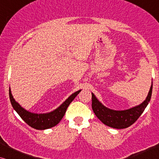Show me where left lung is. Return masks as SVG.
<instances>
[{
  "instance_id": "1",
  "label": "left lung",
  "mask_w": 159,
  "mask_h": 159,
  "mask_svg": "<svg viewBox=\"0 0 159 159\" xmlns=\"http://www.w3.org/2000/svg\"><path fill=\"white\" fill-rule=\"evenodd\" d=\"M153 81L146 98L143 103L126 110H114L106 107L92 93V108L95 116L104 125L115 129H125L135 122L151 101Z\"/></svg>"
}]
</instances>
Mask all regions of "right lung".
Returning <instances> with one entry per match:
<instances>
[{
    "instance_id": "add662e5",
    "label": "right lung",
    "mask_w": 159,
    "mask_h": 159,
    "mask_svg": "<svg viewBox=\"0 0 159 159\" xmlns=\"http://www.w3.org/2000/svg\"><path fill=\"white\" fill-rule=\"evenodd\" d=\"M82 90H77L69 96L68 98L65 100L61 105L52 111L48 113H43V114H38V113H32L24 108L13 97L11 88L9 87V98L11 103L21 119L30 127L34 129L39 130H44L50 128L55 127L56 125L59 123L64 117L66 111L71 103V101L75 98L76 96L79 94Z\"/></svg>"
}]
</instances>
